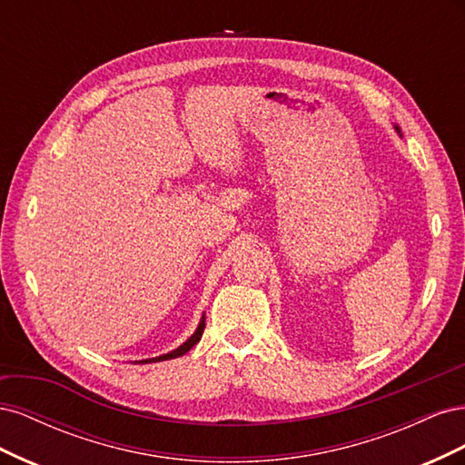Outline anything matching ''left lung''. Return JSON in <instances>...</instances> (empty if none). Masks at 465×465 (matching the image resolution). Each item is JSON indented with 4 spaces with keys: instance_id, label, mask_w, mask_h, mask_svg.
Wrapping results in <instances>:
<instances>
[{
    "instance_id": "8db88e82",
    "label": "left lung",
    "mask_w": 465,
    "mask_h": 465,
    "mask_svg": "<svg viewBox=\"0 0 465 465\" xmlns=\"http://www.w3.org/2000/svg\"><path fill=\"white\" fill-rule=\"evenodd\" d=\"M396 132H398V134H400V128H398V125H396Z\"/></svg>"
}]
</instances>
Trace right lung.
<instances>
[{
    "label": "right lung",
    "instance_id": "add662e5",
    "mask_svg": "<svg viewBox=\"0 0 465 465\" xmlns=\"http://www.w3.org/2000/svg\"><path fill=\"white\" fill-rule=\"evenodd\" d=\"M203 328H205V316H202V320H200V326H198V330H195L193 333H192V337L190 340H186L184 343H182L178 349H174V351H171V353H166V355H161V357H154V359H145V361H139V362H157V361H168V359H176V357H182L184 353H188V351L198 343L200 340H202V333H203Z\"/></svg>",
    "mask_w": 465,
    "mask_h": 465
}]
</instances>
